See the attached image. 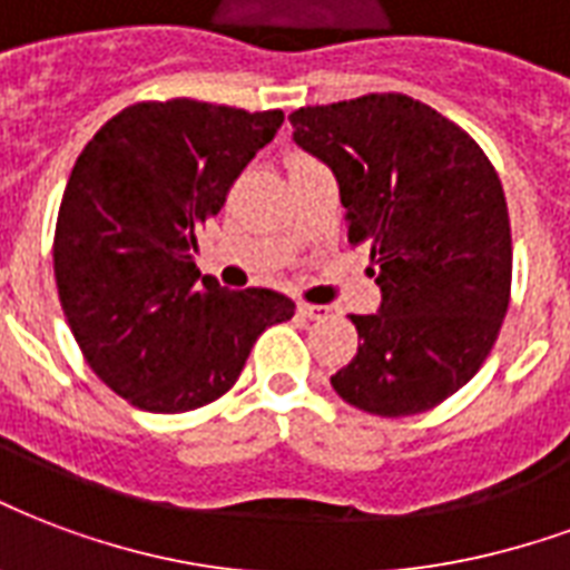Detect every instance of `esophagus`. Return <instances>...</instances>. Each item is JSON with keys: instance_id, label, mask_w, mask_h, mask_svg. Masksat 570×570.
<instances>
[{"instance_id": "esophagus-1", "label": "esophagus", "mask_w": 570, "mask_h": 570, "mask_svg": "<svg viewBox=\"0 0 570 570\" xmlns=\"http://www.w3.org/2000/svg\"><path fill=\"white\" fill-rule=\"evenodd\" d=\"M298 314L307 320H323L328 314L326 305H307V302H298Z\"/></svg>"}]
</instances>
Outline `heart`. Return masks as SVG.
Here are the masks:
<instances>
[{
	"mask_svg": "<svg viewBox=\"0 0 570 570\" xmlns=\"http://www.w3.org/2000/svg\"><path fill=\"white\" fill-rule=\"evenodd\" d=\"M305 159H307V156H302V154L293 156V159H289V166H293V163H305Z\"/></svg>",
	"mask_w": 570,
	"mask_h": 570,
	"instance_id": "b5f03b06",
	"label": "heart"
}]
</instances>
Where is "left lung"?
Instances as JSON below:
<instances>
[{
  "label": "left lung",
  "mask_w": 570,
  "mask_h": 570,
  "mask_svg": "<svg viewBox=\"0 0 570 570\" xmlns=\"http://www.w3.org/2000/svg\"><path fill=\"white\" fill-rule=\"evenodd\" d=\"M347 208L350 244H371L377 314H353L356 356L332 374L341 399L414 416L462 390L499 338L510 302L504 189L480 145L402 92L289 114Z\"/></svg>",
  "instance_id": "8db88e82"
}]
</instances>
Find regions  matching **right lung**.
Here are the masks:
<instances>
[{"label":"right lung","instance_id":"obj_1","mask_svg":"<svg viewBox=\"0 0 570 570\" xmlns=\"http://www.w3.org/2000/svg\"><path fill=\"white\" fill-rule=\"evenodd\" d=\"M284 111L168 99L138 102L92 135L62 193L53 274L83 360L150 414L217 402L265 328L296 314L274 289L202 277L196 229Z\"/></svg>","mask_w":570,"mask_h":570}]
</instances>
